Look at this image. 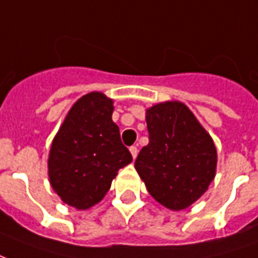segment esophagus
Segmentation results:
<instances>
[{
    "label": "esophagus",
    "mask_w": 258,
    "mask_h": 258,
    "mask_svg": "<svg viewBox=\"0 0 258 258\" xmlns=\"http://www.w3.org/2000/svg\"><path fill=\"white\" fill-rule=\"evenodd\" d=\"M130 152H131V155H133V159H135L137 155H138V148H137V146H131V148H130Z\"/></svg>",
    "instance_id": "34e87169"
}]
</instances>
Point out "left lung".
<instances>
[{
    "instance_id": "1",
    "label": "left lung",
    "mask_w": 258,
    "mask_h": 258,
    "mask_svg": "<svg viewBox=\"0 0 258 258\" xmlns=\"http://www.w3.org/2000/svg\"><path fill=\"white\" fill-rule=\"evenodd\" d=\"M149 144L135 168L149 194L170 210H184L214 179L217 151L211 137L181 102H164L146 110Z\"/></svg>"
}]
</instances>
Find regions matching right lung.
<instances>
[{
  "instance_id": "1",
  "label": "right lung",
  "mask_w": 258,
  "mask_h": 258,
  "mask_svg": "<svg viewBox=\"0 0 258 258\" xmlns=\"http://www.w3.org/2000/svg\"><path fill=\"white\" fill-rule=\"evenodd\" d=\"M112 113V99L101 92L87 94L70 109L51 146V185L79 210L101 202L118 170L133 162Z\"/></svg>"
}]
</instances>
